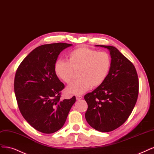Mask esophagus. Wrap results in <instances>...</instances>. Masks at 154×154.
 Wrapping results in <instances>:
<instances>
[{"instance_id":"esophagus-1","label":"esophagus","mask_w":154,"mask_h":154,"mask_svg":"<svg viewBox=\"0 0 154 154\" xmlns=\"http://www.w3.org/2000/svg\"><path fill=\"white\" fill-rule=\"evenodd\" d=\"M76 100H80L82 99V95H76Z\"/></svg>"}]
</instances>
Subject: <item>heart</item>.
<instances>
[{
  "mask_svg": "<svg viewBox=\"0 0 154 154\" xmlns=\"http://www.w3.org/2000/svg\"><path fill=\"white\" fill-rule=\"evenodd\" d=\"M111 66L110 55L105 51H97L87 47L73 50L67 55V61L57 60L55 64L56 75L66 83H70L76 76V81L69 85L68 94L79 95L90 88H96L106 79Z\"/></svg>",
  "mask_w": 154,
  "mask_h": 154,
  "instance_id": "1",
  "label": "heart"
}]
</instances>
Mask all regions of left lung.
Listing matches in <instances>:
<instances>
[{
  "label": "left lung",
  "mask_w": 154,
  "mask_h": 154,
  "mask_svg": "<svg viewBox=\"0 0 154 154\" xmlns=\"http://www.w3.org/2000/svg\"><path fill=\"white\" fill-rule=\"evenodd\" d=\"M107 48L111 66L104 83L84 96L88 104L85 119L92 128L110 132L128 119L137 101L139 82L132 62L112 46L95 45Z\"/></svg>",
  "instance_id": "obj_1"
}]
</instances>
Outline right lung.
I'll return each mask as SVG.
<instances>
[{
  "instance_id": "1",
  "label": "right lung",
  "mask_w": 154,
  "mask_h": 154,
  "mask_svg": "<svg viewBox=\"0 0 154 154\" xmlns=\"http://www.w3.org/2000/svg\"><path fill=\"white\" fill-rule=\"evenodd\" d=\"M72 45L58 43L37 47L16 72L14 88L19 109L26 122L43 133L60 129L76 102L75 96L60 99L64 85L55 71L60 52Z\"/></svg>"
}]
</instances>
